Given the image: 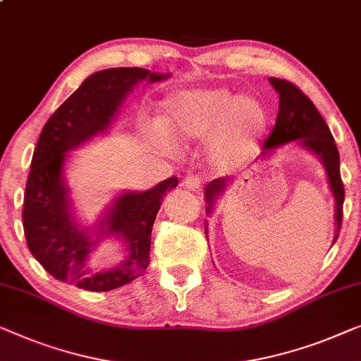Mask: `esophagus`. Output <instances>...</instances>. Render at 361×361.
Returning <instances> with one entry per match:
<instances>
[{"mask_svg":"<svg viewBox=\"0 0 361 361\" xmlns=\"http://www.w3.org/2000/svg\"><path fill=\"white\" fill-rule=\"evenodd\" d=\"M182 185L185 187L187 190H198L200 189V185H202V179L198 176H187L184 180H182Z\"/></svg>","mask_w":361,"mask_h":361,"instance_id":"esophagus-1","label":"esophagus"}]
</instances>
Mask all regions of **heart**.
I'll use <instances>...</instances> for the list:
<instances>
[{"label":"heart","mask_w":361,"mask_h":361,"mask_svg":"<svg viewBox=\"0 0 361 361\" xmlns=\"http://www.w3.org/2000/svg\"><path fill=\"white\" fill-rule=\"evenodd\" d=\"M267 123V111L255 96H238L228 87H193L161 102L159 123L146 130V142L166 151L171 140L189 145L207 137L208 163L233 171L254 153Z\"/></svg>","instance_id":"obj_1"}]
</instances>
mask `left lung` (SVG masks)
Instances as JSON below:
<instances>
[{
	"label": "left lung",
	"mask_w": 361,
	"mask_h": 361,
	"mask_svg": "<svg viewBox=\"0 0 361 361\" xmlns=\"http://www.w3.org/2000/svg\"><path fill=\"white\" fill-rule=\"evenodd\" d=\"M270 85L279 94V116H276L275 127L271 130L270 137L264 145L260 158L269 159L275 154L276 148L283 145L296 142V146L306 149L307 153L316 156L321 161L324 171H326L329 189L332 192L336 207H334V219H336V231H334V241L336 244L338 233L342 228V207H343V184L341 179V158H338V149L334 142V137L329 130L326 120L310 101L295 85L290 81L279 80V78H269ZM231 177H223L208 182L205 187V202L207 216H212L218 198L226 192V187L231 184ZM205 234L208 239V224L205 223Z\"/></svg>",
	"instance_id": "1"
}]
</instances>
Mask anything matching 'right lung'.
I'll list each match as a JSON object with an SVG mask.
<instances>
[{
  "instance_id": "right-lung-1",
  "label": "right lung",
  "mask_w": 361,
  "mask_h": 361,
  "mask_svg": "<svg viewBox=\"0 0 361 361\" xmlns=\"http://www.w3.org/2000/svg\"><path fill=\"white\" fill-rule=\"evenodd\" d=\"M169 73L145 68H109L87 76L42 128L25 184L23 224L30 254L56 280L87 291H111L143 274L149 265L151 231L164 195L177 177L148 190H123L112 198L92 226L75 216L66 180L71 151L112 127L125 99L140 82H158ZM124 244V259L101 269L92 254L104 238Z\"/></svg>"
}]
</instances>
